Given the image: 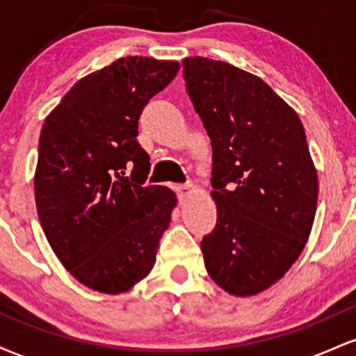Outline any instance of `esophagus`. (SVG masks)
<instances>
[{
    "label": "esophagus",
    "instance_id": "obj_1",
    "mask_svg": "<svg viewBox=\"0 0 356 356\" xmlns=\"http://www.w3.org/2000/svg\"><path fill=\"white\" fill-rule=\"evenodd\" d=\"M192 192H195L194 184H186V186H179L177 187V194H179V197H181V199H186L187 195L192 194Z\"/></svg>",
    "mask_w": 356,
    "mask_h": 356
}]
</instances>
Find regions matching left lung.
<instances>
[{
	"instance_id": "8db88e82",
	"label": "left lung",
	"mask_w": 356,
	"mask_h": 356,
	"mask_svg": "<svg viewBox=\"0 0 356 356\" xmlns=\"http://www.w3.org/2000/svg\"><path fill=\"white\" fill-rule=\"evenodd\" d=\"M187 92L212 144L214 231L207 273L234 296L283 277L312 234L318 174L298 113L259 76L226 61H182Z\"/></svg>"
}]
</instances>
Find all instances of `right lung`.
<instances>
[{"label": "right lung", "mask_w": 356, "mask_h": 356, "mask_svg": "<svg viewBox=\"0 0 356 356\" xmlns=\"http://www.w3.org/2000/svg\"><path fill=\"white\" fill-rule=\"evenodd\" d=\"M179 68L118 58L76 81L44 118L35 170L40 224L60 263L93 291H130L155 264L177 197L144 184L150 162L137 127Z\"/></svg>", "instance_id": "right-lung-1"}]
</instances>
